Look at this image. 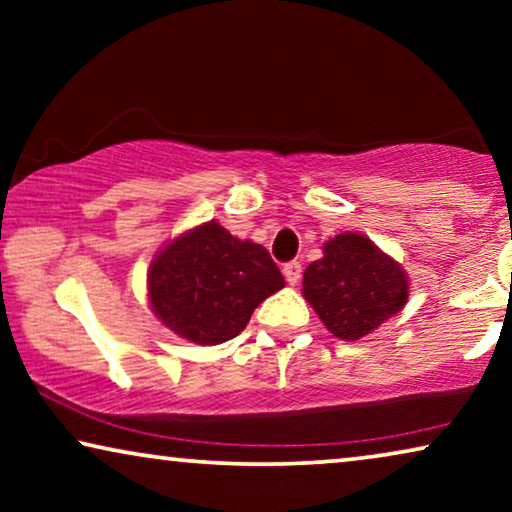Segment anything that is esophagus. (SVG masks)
Listing matches in <instances>:
<instances>
[{"label":"esophagus","mask_w":512,"mask_h":512,"mask_svg":"<svg viewBox=\"0 0 512 512\" xmlns=\"http://www.w3.org/2000/svg\"><path fill=\"white\" fill-rule=\"evenodd\" d=\"M282 272H284L286 282H289L291 286H296L300 282V277H303V265H300L298 261H289V263H284Z\"/></svg>","instance_id":"34e87169"}]
</instances>
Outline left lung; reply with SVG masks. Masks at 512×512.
<instances>
[{
  "mask_svg": "<svg viewBox=\"0 0 512 512\" xmlns=\"http://www.w3.org/2000/svg\"><path fill=\"white\" fill-rule=\"evenodd\" d=\"M303 293L335 338L359 340L401 310L408 279L368 237L345 233L305 270Z\"/></svg>",
  "mask_w": 512,
  "mask_h": 512,
  "instance_id": "1",
  "label": "left lung"
}]
</instances>
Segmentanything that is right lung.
Instances as JSON below:
<instances>
[{
    "mask_svg": "<svg viewBox=\"0 0 512 512\" xmlns=\"http://www.w3.org/2000/svg\"><path fill=\"white\" fill-rule=\"evenodd\" d=\"M282 286L268 249L237 240L214 221L167 244L149 272L153 312L198 345L233 340L258 303Z\"/></svg>",
    "mask_w": 512,
    "mask_h": 512,
    "instance_id": "right-lung-1",
    "label": "right lung"
}]
</instances>
